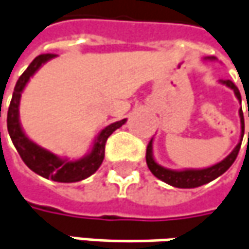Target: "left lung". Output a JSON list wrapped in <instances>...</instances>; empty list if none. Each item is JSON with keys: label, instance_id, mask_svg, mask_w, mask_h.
I'll use <instances>...</instances> for the list:
<instances>
[{"label": "left lung", "instance_id": "8db88e82", "mask_svg": "<svg viewBox=\"0 0 249 249\" xmlns=\"http://www.w3.org/2000/svg\"><path fill=\"white\" fill-rule=\"evenodd\" d=\"M205 60H216V57H206ZM220 84L229 87L230 89L234 91V95L237 96V99L241 104V93L238 91V88L234 85V82H231L230 80H220ZM240 120H241V139L240 143L235 145V148L231 151L229 156L226 157L224 160H221L220 162L212 165V167L202 168V169H195V168H186V169H169V168L162 167L160 165L154 158L153 154V139L151 142L147 145V153H145V161L148 169L151 171V174L157 177L158 179H161L162 182H165L171 186L175 188H182V189H189V188H197L206 185L209 182H212L213 179L218 178L220 175H223L229 168L232 165V162L235 161V158L238 156L240 147H241V142L244 137V116L243 110L240 109ZM248 116H249V107H248ZM249 139V133H248Z\"/></svg>", "mask_w": 249, "mask_h": 249}]
</instances>
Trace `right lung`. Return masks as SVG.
<instances>
[{
    "mask_svg": "<svg viewBox=\"0 0 249 249\" xmlns=\"http://www.w3.org/2000/svg\"><path fill=\"white\" fill-rule=\"evenodd\" d=\"M56 54L37 56L29 64V67L25 70V72L19 77L17 85L14 88L11 105L8 107L6 126H8L9 137L15 145L17 151L19 153V156L33 172H36L37 175L43 177L46 179L70 183V182H78V180L85 179V178L91 177L93 172H96V169L101 167L104 157H105V144L107 137L116 129L122 127L126 123V119L110 123L105 129L99 131L93 140L91 150L78 160H69L67 157H64V158L58 157L53 154L52 151L37 145L35 142H32L31 139L25 134V131L20 126V120H19L20 96H22L26 84L31 80V77L35 75V72L40 69L44 63H47L49 60H52Z\"/></svg>",
    "mask_w": 249,
    "mask_h": 249,
    "instance_id": "add662e5",
    "label": "right lung"
}]
</instances>
